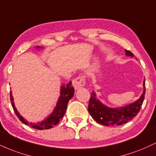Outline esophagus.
<instances>
[{
  "mask_svg": "<svg viewBox=\"0 0 156 156\" xmlns=\"http://www.w3.org/2000/svg\"><path fill=\"white\" fill-rule=\"evenodd\" d=\"M86 83V80L85 77L83 76H80L77 77L76 79L73 80V85L74 86L75 89H81L82 87H83L85 86Z\"/></svg>",
  "mask_w": 156,
  "mask_h": 156,
  "instance_id": "1",
  "label": "esophagus"
}]
</instances>
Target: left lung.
<instances>
[{
    "label": "left lung",
    "instance_id": "8db88e82",
    "mask_svg": "<svg viewBox=\"0 0 156 156\" xmlns=\"http://www.w3.org/2000/svg\"><path fill=\"white\" fill-rule=\"evenodd\" d=\"M127 57H134L130 51L125 50ZM145 94V83L143 81V92L137 100L135 102L120 107V108H110L106 106L97 99L96 93L93 91L91 94V98L89 102V110L90 115L97 123L104 126H119L126 123L132 120L138 114L143 103Z\"/></svg>",
    "mask_w": 156,
    "mask_h": 156
}]
</instances>
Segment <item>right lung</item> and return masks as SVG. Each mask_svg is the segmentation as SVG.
Returning <instances> with one entry per match:
<instances>
[{
    "label": "right lung",
    "instance_id": "add662e5",
    "mask_svg": "<svg viewBox=\"0 0 156 156\" xmlns=\"http://www.w3.org/2000/svg\"><path fill=\"white\" fill-rule=\"evenodd\" d=\"M37 49H40L43 48L41 46H36ZM75 90L73 86H72V82L70 81L68 83L62 84L60 87V96L58 99V101L56 105L55 108H54L53 112L48 116L46 119H45L44 121H41L37 122V123H32L27 121L24 117L20 115V112H18L17 109L14 105V98L12 96V92L10 91V99L11 103H12V108L14 109L15 113L19 119L24 124L30 126L32 128L35 129H49L52 127L56 126L59 123L60 120L63 118L65 115V112H66L67 104H68L69 100L72 98L74 95Z\"/></svg>",
    "mask_w": 156,
    "mask_h": 156
}]
</instances>
